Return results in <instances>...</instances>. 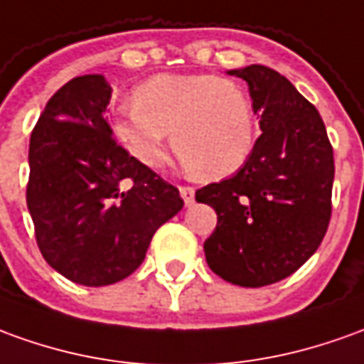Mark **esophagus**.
Returning <instances> with one entry per match:
<instances>
[{
  "label": "esophagus",
  "instance_id": "34e87169",
  "mask_svg": "<svg viewBox=\"0 0 364 364\" xmlns=\"http://www.w3.org/2000/svg\"><path fill=\"white\" fill-rule=\"evenodd\" d=\"M194 194H196V190L192 186H180V196H182L186 206L194 204Z\"/></svg>",
  "mask_w": 364,
  "mask_h": 364
}]
</instances>
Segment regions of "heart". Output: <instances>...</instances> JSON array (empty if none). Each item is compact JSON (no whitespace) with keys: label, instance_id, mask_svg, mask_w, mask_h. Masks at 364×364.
Here are the masks:
<instances>
[{"label":"heart","instance_id":"b5f03b06","mask_svg":"<svg viewBox=\"0 0 364 364\" xmlns=\"http://www.w3.org/2000/svg\"><path fill=\"white\" fill-rule=\"evenodd\" d=\"M114 132L144 166L164 160V139L188 172L222 178L244 166L255 144V112L235 82L214 75H158L132 92Z\"/></svg>","mask_w":364,"mask_h":364}]
</instances>
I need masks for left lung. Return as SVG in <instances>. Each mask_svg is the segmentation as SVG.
Returning a JSON list of instances; mask_svg holds the SVG:
<instances>
[{
	"label": "left lung",
	"mask_w": 364,
	"mask_h": 364,
	"mask_svg": "<svg viewBox=\"0 0 364 364\" xmlns=\"http://www.w3.org/2000/svg\"><path fill=\"white\" fill-rule=\"evenodd\" d=\"M230 75L247 82L262 134L234 176L196 190L218 214L204 254L225 282L263 287L297 272L323 242L335 160L319 110L283 75L263 65Z\"/></svg>",
	"instance_id": "1"
}]
</instances>
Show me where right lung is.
Listing matches in <instances>:
<instances>
[{
	"label": "right lung",
	"mask_w": 364,
	"mask_h": 364,
	"mask_svg": "<svg viewBox=\"0 0 364 364\" xmlns=\"http://www.w3.org/2000/svg\"><path fill=\"white\" fill-rule=\"evenodd\" d=\"M110 91L102 75L71 79L29 140L25 198L37 247L55 272L87 287L136 272L154 232L184 206L176 186L112 136L105 119Z\"/></svg>",
	"instance_id": "right-lung-1"
}]
</instances>
